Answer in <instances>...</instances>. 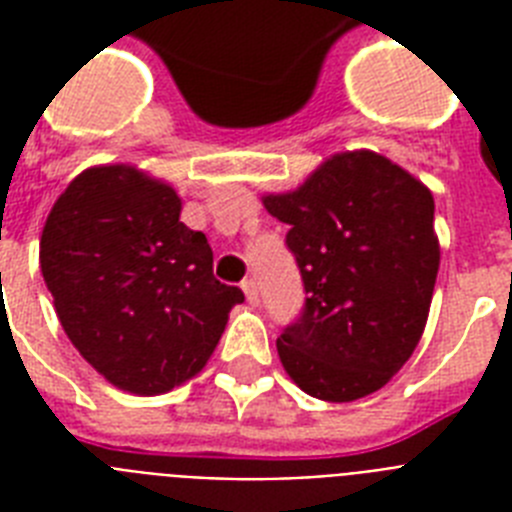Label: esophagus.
<instances>
[{
	"instance_id": "34e87169",
	"label": "esophagus",
	"mask_w": 512,
	"mask_h": 512,
	"mask_svg": "<svg viewBox=\"0 0 512 512\" xmlns=\"http://www.w3.org/2000/svg\"><path fill=\"white\" fill-rule=\"evenodd\" d=\"M241 289H244V295H247V300L252 305L257 303V281L255 279H244L241 281Z\"/></svg>"
}]
</instances>
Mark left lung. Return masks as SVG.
<instances>
[{"label":"left lung","instance_id":"1","mask_svg":"<svg viewBox=\"0 0 512 512\" xmlns=\"http://www.w3.org/2000/svg\"><path fill=\"white\" fill-rule=\"evenodd\" d=\"M263 204L289 225L305 289L303 311L276 340L287 374L332 404L380 390L428 321L441 260L433 193L385 156L353 151Z\"/></svg>","mask_w":512,"mask_h":512}]
</instances>
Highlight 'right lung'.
Listing matches in <instances>:
<instances>
[{"label": "right lung", "instance_id": "add662e5", "mask_svg": "<svg viewBox=\"0 0 512 512\" xmlns=\"http://www.w3.org/2000/svg\"><path fill=\"white\" fill-rule=\"evenodd\" d=\"M39 263L74 348L111 385L156 396L199 374L239 287L212 273L207 236L135 167H92L55 201Z\"/></svg>", "mask_w": 512, "mask_h": 512}]
</instances>
